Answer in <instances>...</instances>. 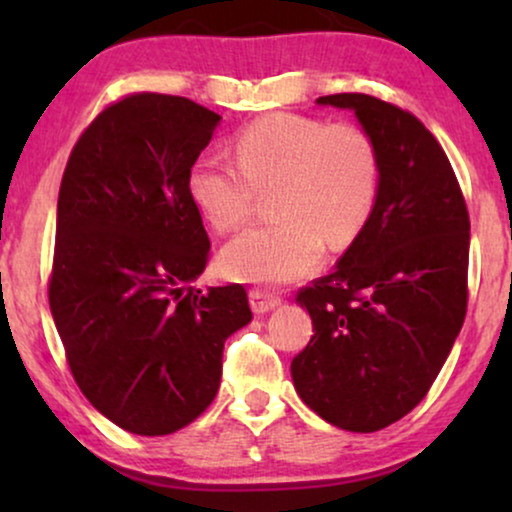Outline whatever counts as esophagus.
<instances>
[{
    "label": "esophagus",
    "mask_w": 512,
    "mask_h": 512,
    "mask_svg": "<svg viewBox=\"0 0 512 512\" xmlns=\"http://www.w3.org/2000/svg\"><path fill=\"white\" fill-rule=\"evenodd\" d=\"M249 300H251V310H254L256 314L270 312L272 307H277L279 303H282V298L275 296V293L265 291V289H251Z\"/></svg>",
    "instance_id": "esophagus-1"
}]
</instances>
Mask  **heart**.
I'll return each mask as SVG.
<instances>
[{
	"instance_id": "b5f03b06",
	"label": "heart",
	"mask_w": 512,
	"mask_h": 512,
	"mask_svg": "<svg viewBox=\"0 0 512 512\" xmlns=\"http://www.w3.org/2000/svg\"><path fill=\"white\" fill-rule=\"evenodd\" d=\"M235 160L202 151L188 198L219 233L240 228L265 193L277 221L223 247L221 272L237 282L284 284L317 268L324 247L345 249L368 226L382 191V153L359 123L272 114L235 135Z\"/></svg>"
}]
</instances>
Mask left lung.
Listing matches in <instances>:
<instances>
[{
	"instance_id": "obj_1",
	"label": "left lung",
	"mask_w": 512,
	"mask_h": 512,
	"mask_svg": "<svg viewBox=\"0 0 512 512\" xmlns=\"http://www.w3.org/2000/svg\"><path fill=\"white\" fill-rule=\"evenodd\" d=\"M317 102L354 109L375 137L382 191L331 275L298 291L314 335L291 375L319 417L370 433L417 408L457 340L471 219L443 146L415 114L366 93Z\"/></svg>"
}]
</instances>
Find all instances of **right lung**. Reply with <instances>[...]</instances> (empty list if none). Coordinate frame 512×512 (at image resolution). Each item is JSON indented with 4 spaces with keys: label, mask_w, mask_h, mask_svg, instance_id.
<instances>
[{
    "label": "right lung",
    "mask_w": 512,
    "mask_h": 512,
    "mask_svg": "<svg viewBox=\"0 0 512 512\" xmlns=\"http://www.w3.org/2000/svg\"><path fill=\"white\" fill-rule=\"evenodd\" d=\"M221 116L188 97L130 93L69 153L48 303L76 384L139 436L184 429L214 401L223 342L251 321L244 286L195 289L209 261L188 198Z\"/></svg>",
    "instance_id": "1"
}]
</instances>
